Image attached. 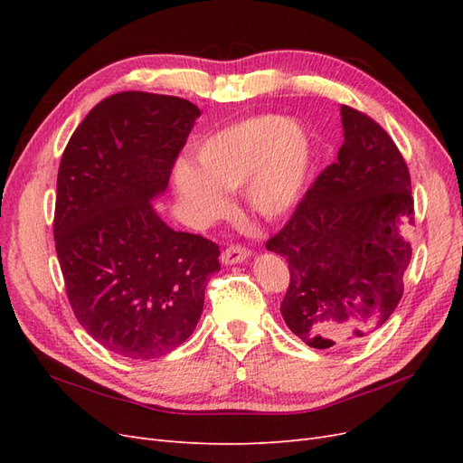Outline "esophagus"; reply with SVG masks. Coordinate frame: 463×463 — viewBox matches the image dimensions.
Segmentation results:
<instances>
[{
	"mask_svg": "<svg viewBox=\"0 0 463 463\" xmlns=\"http://www.w3.org/2000/svg\"><path fill=\"white\" fill-rule=\"evenodd\" d=\"M249 259V250L241 245H232L222 253V264L232 266V264H240Z\"/></svg>",
	"mask_w": 463,
	"mask_h": 463,
	"instance_id": "1",
	"label": "esophagus"
}]
</instances>
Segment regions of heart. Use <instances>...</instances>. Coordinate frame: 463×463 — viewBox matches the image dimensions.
Wrapping results in <instances>:
<instances>
[{"label": "heart", "mask_w": 463, "mask_h": 463, "mask_svg": "<svg viewBox=\"0 0 463 463\" xmlns=\"http://www.w3.org/2000/svg\"><path fill=\"white\" fill-rule=\"evenodd\" d=\"M193 156L197 167H175V189L193 210L206 216L223 214L226 191L243 187L249 208L274 220L299 204L311 172L313 145L298 121L262 114L208 135Z\"/></svg>", "instance_id": "obj_1"}]
</instances>
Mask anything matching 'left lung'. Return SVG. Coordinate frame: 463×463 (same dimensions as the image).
<instances>
[{"label": "left lung", "mask_w": 463, "mask_h": 463, "mask_svg": "<svg viewBox=\"0 0 463 463\" xmlns=\"http://www.w3.org/2000/svg\"><path fill=\"white\" fill-rule=\"evenodd\" d=\"M338 162L315 179L266 249L289 264L279 305L288 328L315 349L357 345L394 313L403 293L413 223L408 165L388 133L342 106Z\"/></svg>", "instance_id": "8db88e82"}]
</instances>
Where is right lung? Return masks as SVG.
I'll use <instances>...</instances> for the list:
<instances>
[{
  "mask_svg": "<svg viewBox=\"0 0 463 463\" xmlns=\"http://www.w3.org/2000/svg\"><path fill=\"white\" fill-rule=\"evenodd\" d=\"M201 109L177 96L119 92L69 138L53 237L71 309L92 338L128 359H156L193 334L220 249L175 232L162 197Z\"/></svg>",
  "mask_w": 463,
  "mask_h": 463,
  "instance_id": "add662e5",
  "label": "right lung"
}]
</instances>
